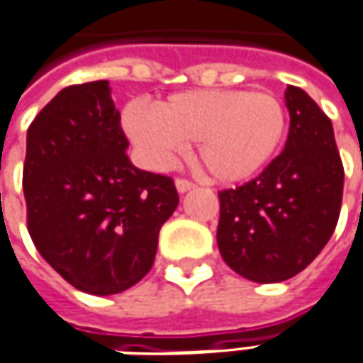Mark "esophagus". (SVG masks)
<instances>
[{
	"mask_svg": "<svg viewBox=\"0 0 363 363\" xmlns=\"http://www.w3.org/2000/svg\"><path fill=\"white\" fill-rule=\"evenodd\" d=\"M174 186H177V191H179V193H181V194L191 193V191H193V189H194L193 182L184 181V179H177V181H174Z\"/></svg>",
	"mask_w": 363,
	"mask_h": 363,
	"instance_id": "1",
	"label": "esophagus"
}]
</instances>
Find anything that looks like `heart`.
<instances>
[{"mask_svg": "<svg viewBox=\"0 0 363 363\" xmlns=\"http://www.w3.org/2000/svg\"><path fill=\"white\" fill-rule=\"evenodd\" d=\"M122 128L146 169H172L196 143V160L213 181H249L281 148L287 114L269 92L189 90L169 96L155 110L132 102Z\"/></svg>", "mask_w": 363, "mask_h": 363, "instance_id": "heart-1", "label": "heart"}]
</instances>
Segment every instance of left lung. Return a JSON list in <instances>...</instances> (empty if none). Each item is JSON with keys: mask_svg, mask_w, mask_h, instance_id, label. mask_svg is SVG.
I'll use <instances>...</instances> for the list:
<instances>
[{"mask_svg": "<svg viewBox=\"0 0 363 363\" xmlns=\"http://www.w3.org/2000/svg\"><path fill=\"white\" fill-rule=\"evenodd\" d=\"M289 134L257 179L219 193L217 243L225 263L257 283L291 279L319 255L337 225L344 167L331 120L295 86L285 90Z\"/></svg>", "mask_w": 363, "mask_h": 363, "instance_id": "1", "label": "left lung"}]
</instances>
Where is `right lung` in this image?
Wrapping results in <instances>:
<instances>
[{"instance_id":"right-lung-1","label":"right lung","mask_w":363,"mask_h":363,"mask_svg":"<svg viewBox=\"0 0 363 363\" xmlns=\"http://www.w3.org/2000/svg\"><path fill=\"white\" fill-rule=\"evenodd\" d=\"M126 148L108 80L64 88L28 128V229L40 255L86 294L140 281L179 205L172 179L136 169Z\"/></svg>"}]
</instances>
